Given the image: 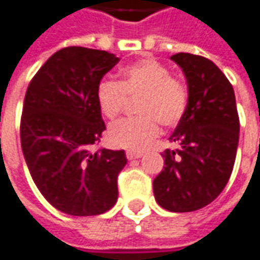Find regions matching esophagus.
<instances>
[{
    "label": "esophagus",
    "instance_id": "34e87169",
    "mask_svg": "<svg viewBox=\"0 0 260 260\" xmlns=\"http://www.w3.org/2000/svg\"><path fill=\"white\" fill-rule=\"evenodd\" d=\"M143 156V151H134V150H129L126 151V157L132 160V159H140Z\"/></svg>",
    "mask_w": 260,
    "mask_h": 260
}]
</instances>
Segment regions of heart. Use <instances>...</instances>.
Segmentation results:
<instances>
[{"label": "heart", "instance_id": "obj_1", "mask_svg": "<svg viewBox=\"0 0 260 260\" xmlns=\"http://www.w3.org/2000/svg\"><path fill=\"white\" fill-rule=\"evenodd\" d=\"M129 99L140 97L137 113L107 131L109 143L117 148L144 150L160 134V123L171 128L182 119L188 106L185 85L154 58H144L122 69L120 82L103 79L97 86V103L107 119L120 115Z\"/></svg>", "mask_w": 260, "mask_h": 260}]
</instances>
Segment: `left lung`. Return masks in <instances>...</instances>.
I'll return each instance as SVG.
<instances>
[{
  "label": "left lung",
  "instance_id": "1",
  "mask_svg": "<svg viewBox=\"0 0 260 260\" xmlns=\"http://www.w3.org/2000/svg\"><path fill=\"white\" fill-rule=\"evenodd\" d=\"M188 85V106L165 150V166L153 181L156 202L169 212H192L212 203L225 188L236 161L240 120L233 85L202 55L171 57Z\"/></svg>",
  "mask_w": 260,
  "mask_h": 260
}]
</instances>
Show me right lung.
Instances as JSON below:
<instances>
[{
  "instance_id": "add662e5",
  "label": "right lung",
  "mask_w": 260,
  "mask_h": 260,
  "mask_svg": "<svg viewBox=\"0 0 260 260\" xmlns=\"http://www.w3.org/2000/svg\"><path fill=\"white\" fill-rule=\"evenodd\" d=\"M117 63L107 51L68 47L54 53L27 86L20 122L24 160L41 194L63 213L101 215L117 202L125 151H91L106 129L97 86Z\"/></svg>"
}]
</instances>
